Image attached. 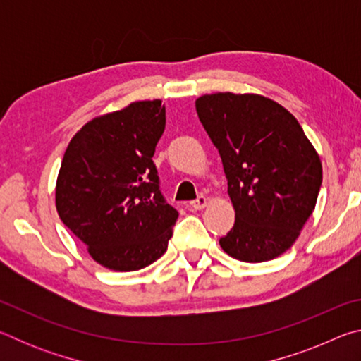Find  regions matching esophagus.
Returning a JSON list of instances; mask_svg holds the SVG:
<instances>
[{
  "label": "esophagus",
  "mask_w": 361,
  "mask_h": 361,
  "mask_svg": "<svg viewBox=\"0 0 361 361\" xmlns=\"http://www.w3.org/2000/svg\"><path fill=\"white\" fill-rule=\"evenodd\" d=\"M207 204H209V200H207V197H204V195H199V197L195 199V200H192V202L189 204V205H191L192 210H202V209H205Z\"/></svg>",
  "instance_id": "1"
}]
</instances>
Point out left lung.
<instances>
[{"instance_id": "8db88e82", "label": "left lung", "mask_w": 361, "mask_h": 361, "mask_svg": "<svg viewBox=\"0 0 361 361\" xmlns=\"http://www.w3.org/2000/svg\"><path fill=\"white\" fill-rule=\"evenodd\" d=\"M195 111L221 156L235 223L219 245L243 262L283 255L315 209L322 162L288 109L258 94L216 92Z\"/></svg>"}]
</instances>
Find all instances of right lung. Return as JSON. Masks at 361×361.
I'll list each match as a JSON object with an SVG mask.
<instances>
[{
  "mask_svg": "<svg viewBox=\"0 0 361 361\" xmlns=\"http://www.w3.org/2000/svg\"><path fill=\"white\" fill-rule=\"evenodd\" d=\"M166 129L161 100L97 116L66 146L56 185L60 219L92 259L138 271L167 252L178 212L159 191L152 156Z\"/></svg>",
  "mask_w": 361,
  "mask_h": 361,
  "instance_id": "right-lung-1",
  "label": "right lung"
}]
</instances>
